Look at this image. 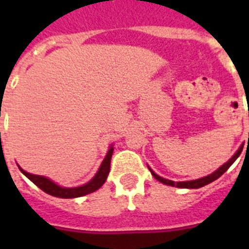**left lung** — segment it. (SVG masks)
<instances>
[{"label": "left lung", "mask_w": 249, "mask_h": 249, "mask_svg": "<svg viewBox=\"0 0 249 249\" xmlns=\"http://www.w3.org/2000/svg\"><path fill=\"white\" fill-rule=\"evenodd\" d=\"M242 150H243V147H240L238 151L234 154V156H232L231 159L229 160L228 163H225L224 165L220 166L218 169L216 170V172H213L212 174H209V176H207V177H203V178H199V179H194V181H183V182H174V181H170V179H165V178L160 177V176H158V174L154 172V170L151 169V168H148L150 169V172H151V174L154 176V177L158 179V181H160L161 183H164V185H168V186H176V187H179V189H199V187H203V186L208 185V183H211V182L216 181L217 178L221 177L222 174L226 172V170L231 166V164L235 161L238 158H239V155L242 154Z\"/></svg>", "instance_id": "left-lung-1"}]
</instances>
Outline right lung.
Here are the masks:
<instances>
[{
    "label": "right lung",
    "instance_id": "add662e5",
    "mask_svg": "<svg viewBox=\"0 0 249 249\" xmlns=\"http://www.w3.org/2000/svg\"><path fill=\"white\" fill-rule=\"evenodd\" d=\"M113 147L111 146L106 155L105 160L102 161L101 168L98 169L97 174L94 176L93 179H90L88 183L79 187H60L59 185H56L53 181H50L49 178L44 177V176H37V174H31L28 172H25L21 168V173L24 174L25 177L29 178L31 181L36 186H38L42 191H45L49 195L56 197H64V199H71V197H80L84 195H88L90 193H94L95 190H98L107 179V176L109 173V165H111V158H112Z\"/></svg>",
    "mask_w": 249,
    "mask_h": 249
}]
</instances>
